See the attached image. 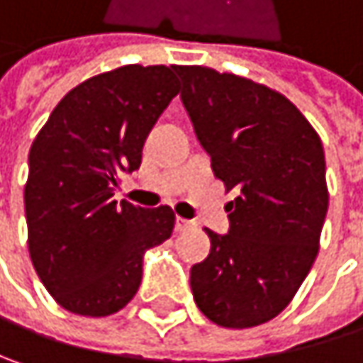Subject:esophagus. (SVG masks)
<instances>
[{
  "mask_svg": "<svg viewBox=\"0 0 363 363\" xmlns=\"http://www.w3.org/2000/svg\"><path fill=\"white\" fill-rule=\"evenodd\" d=\"M177 230H186V228H193L195 226V222H191V220H184V218H177Z\"/></svg>",
  "mask_w": 363,
  "mask_h": 363,
  "instance_id": "1",
  "label": "esophagus"
}]
</instances>
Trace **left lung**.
I'll return each instance as SVG.
<instances>
[{
    "instance_id": "1",
    "label": "left lung",
    "mask_w": 363,
    "mask_h": 363,
    "mask_svg": "<svg viewBox=\"0 0 363 363\" xmlns=\"http://www.w3.org/2000/svg\"><path fill=\"white\" fill-rule=\"evenodd\" d=\"M174 70L216 179L237 191L228 233L206 228L212 249L191 268V291L218 326H259L291 303L318 255L328 210L324 147L279 91L206 66Z\"/></svg>"
}]
</instances>
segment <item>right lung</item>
<instances>
[{
	"mask_svg": "<svg viewBox=\"0 0 363 363\" xmlns=\"http://www.w3.org/2000/svg\"><path fill=\"white\" fill-rule=\"evenodd\" d=\"M181 91L174 66L128 64L64 95L28 153V253L68 312L101 318L137 293L145 251L174 228L168 206L116 201L122 172L141 166L153 124Z\"/></svg>",
	"mask_w": 363,
	"mask_h": 363,
	"instance_id": "1",
	"label": "right lung"
}]
</instances>
